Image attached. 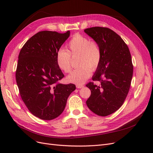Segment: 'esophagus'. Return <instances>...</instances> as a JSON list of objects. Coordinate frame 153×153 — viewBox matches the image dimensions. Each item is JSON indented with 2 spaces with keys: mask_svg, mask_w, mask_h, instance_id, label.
I'll use <instances>...</instances> for the list:
<instances>
[{
  "mask_svg": "<svg viewBox=\"0 0 153 153\" xmlns=\"http://www.w3.org/2000/svg\"><path fill=\"white\" fill-rule=\"evenodd\" d=\"M76 88H78V89H80V88L84 87V85H76Z\"/></svg>",
  "mask_w": 153,
  "mask_h": 153,
  "instance_id": "esophagus-1",
  "label": "esophagus"
}]
</instances>
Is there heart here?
Masks as SVG:
<instances>
[{"label":"heart","instance_id":"heart-1","mask_svg":"<svg viewBox=\"0 0 153 153\" xmlns=\"http://www.w3.org/2000/svg\"><path fill=\"white\" fill-rule=\"evenodd\" d=\"M69 52L65 49H60L56 54V61L59 67L66 72L71 69V55H78V68L67 77L68 82L80 85L89 78L92 71L100 65L101 59V52L98 44L89 38L77 34L74 35L68 43Z\"/></svg>","mask_w":153,"mask_h":153}]
</instances>
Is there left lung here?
<instances>
[{"mask_svg": "<svg viewBox=\"0 0 153 153\" xmlns=\"http://www.w3.org/2000/svg\"><path fill=\"white\" fill-rule=\"evenodd\" d=\"M98 44L101 52L100 65L90 82L91 94L86 104L92 112L107 116L117 111L128 94L133 76V66L129 48L114 31L106 27H94L84 30Z\"/></svg>", "mask_w": 153, "mask_h": 153, "instance_id": "1", "label": "left lung"}]
</instances>
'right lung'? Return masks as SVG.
Returning a JSON list of instances; mask_svg holds the SVG:
<instances>
[{
  "label": "right lung",
  "instance_id": "1",
  "mask_svg": "<svg viewBox=\"0 0 153 153\" xmlns=\"http://www.w3.org/2000/svg\"><path fill=\"white\" fill-rule=\"evenodd\" d=\"M70 35L55 31L38 32L20 50L16 80L21 98L30 112L43 120L59 116L75 84L57 83L64 76L56 61V54Z\"/></svg>",
  "mask_w": 153,
  "mask_h": 153
}]
</instances>
